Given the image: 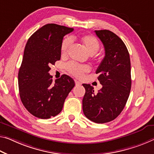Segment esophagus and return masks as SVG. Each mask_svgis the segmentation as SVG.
Wrapping results in <instances>:
<instances>
[{"label": "esophagus", "instance_id": "34e87169", "mask_svg": "<svg viewBox=\"0 0 154 154\" xmlns=\"http://www.w3.org/2000/svg\"><path fill=\"white\" fill-rule=\"evenodd\" d=\"M75 85H76V86H80V85L82 84V83L79 81H77V80H75Z\"/></svg>", "mask_w": 154, "mask_h": 154}]
</instances>
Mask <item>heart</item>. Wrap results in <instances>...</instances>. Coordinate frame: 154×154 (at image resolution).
Returning <instances> with one entry per match:
<instances>
[{"label":"heart","instance_id":"obj_1","mask_svg":"<svg viewBox=\"0 0 154 154\" xmlns=\"http://www.w3.org/2000/svg\"><path fill=\"white\" fill-rule=\"evenodd\" d=\"M80 41L84 45L90 54L94 55L99 51L100 43L98 39L92 35H83L79 38ZM72 45V39L69 37H66L62 41L60 46L61 53L62 55H66L68 49ZM66 69L70 74L77 77H82L84 73L89 72L90 68L88 65H79L74 62H69L66 65Z\"/></svg>","mask_w":154,"mask_h":154}]
</instances>
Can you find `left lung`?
<instances>
[{
    "mask_svg": "<svg viewBox=\"0 0 154 154\" xmlns=\"http://www.w3.org/2000/svg\"><path fill=\"white\" fill-rule=\"evenodd\" d=\"M105 48V57L96 70L102 85L97 94L90 84L83 98V112L89 120L105 123L115 119L123 108L130 95L131 64L130 54L123 40L109 30L95 31Z\"/></svg>",
    "mask_w": 154,
    "mask_h": 154,
    "instance_id": "8db88e82",
    "label": "left lung"
}]
</instances>
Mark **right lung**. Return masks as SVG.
Segmentation results:
<instances>
[{"label":"right lung","mask_w":154,"mask_h":154,"mask_svg":"<svg viewBox=\"0 0 154 154\" xmlns=\"http://www.w3.org/2000/svg\"><path fill=\"white\" fill-rule=\"evenodd\" d=\"M74 30L56 24H47L36 31L26 42L18 72L20 99L25 108L38 118L46 119L62 111L75 82L62 75L53 83L50 66L61 57L64 36Z\"/></svg>","instance_id":"add662e5"}]
</instances>
